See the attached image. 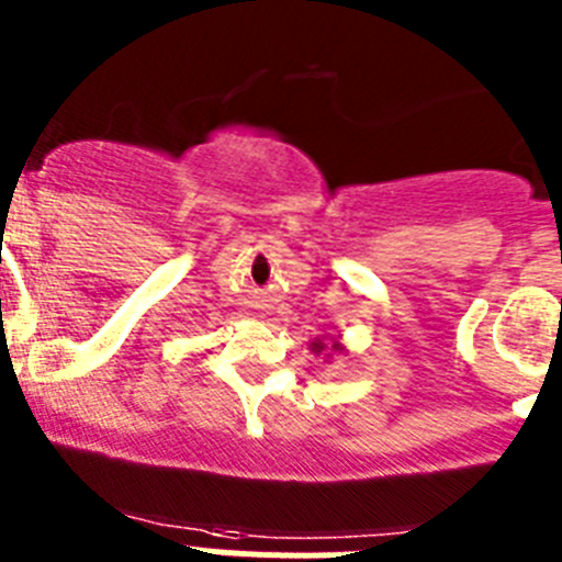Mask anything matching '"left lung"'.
<instances>
[{
  "label": "left lung",
  "instance_id": "1",
  "mask_svg": "<svg viewBox=\"0 0 562 562\" xmlns=\"http://www.w3.org/2000/svg\"><path fill=\"white\" fill-rule=\"evenodd\" d=\"M308 351L315 353V357L331 359V353H345V345L337 337H315L308 342Z\"/></svg>",
  "mask_w": 562,
  "mask_h": 562
}]
</instances>
